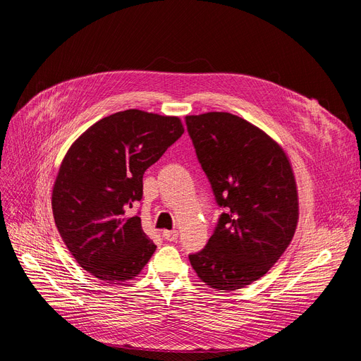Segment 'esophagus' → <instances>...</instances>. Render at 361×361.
Instances as JSON below:
<instances>
[{
	"instance_id": "obj_1",
	"label": "esophagus",
	"mask_w": 361,
	"mask_h": 361,
	"mask_svg": "<svg viewBox=\"0 0 361 361\" xmlns=\"http://www.w3.org/2000/svg\"><path fill=\"white\" fill-rule=\"evenodd\" d=\"M162 237H164L166 241H176V240L178 238V231H177V230L164 231V233H162Z\"/></svg>"
}]
</instances>
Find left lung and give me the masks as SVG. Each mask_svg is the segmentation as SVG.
Returning a JSON list of instances; mask_svg holds the SVG:
<instances>
[{
	"mask_svg": "<svg viewBox=\"0 0 361 361\" xmlns=\"http://www.w3.org/2000/svg\"><path fill=\"white\" fill-rule=\"evenodd\" d=\"M185 126L224 209L209 241L188 259L206 286L243 288L274 267L295 233L291 165L267 133L230 112L187 116Z\"/></svg>",
	"mask_w": 361,
	"mask_h": 361,
	"instance_id": "8db88e82",
	"label": "left lung"
}]
</instances>
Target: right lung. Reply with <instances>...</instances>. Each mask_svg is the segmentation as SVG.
I'll return each mask as SVG.
<instances>
[{"label": "right lung", "mask_w": 361, "mask_h": 361, "mask_svg": "<svg viewBox=\"0 0 361 361\" xmlns=\"http://www.w3.org/2000/svg\"><path fill=\"white\" fill-rule=\"evenodd\" d=\"M184 133L177 117L139 109L108 116L68 149L52 190V212L67 249L105 282L140 274L157 245L130 209L143 197V174Z\"/></svg>", "instance_id": "add662e5"}]
</instances>
